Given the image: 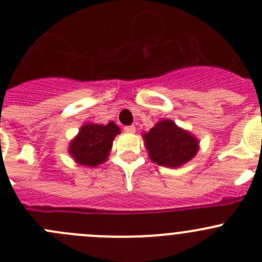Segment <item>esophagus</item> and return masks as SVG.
<instances>
[{"mask_svg": "<svg viewBox=\"0 0 262 262\" xmlns=\"http://www.w3.org/2000/svg\"><path fill=\"white\" fill-rule=\"evenodd\" d=\"M124 130L128 132V133H134V132H136V126H134V125H125V126H124Z\"/></svg>", "mask_w": 262, "mask_h": 262, "instance_id": "34e87169", "label": "esophagus"}]
</instances>
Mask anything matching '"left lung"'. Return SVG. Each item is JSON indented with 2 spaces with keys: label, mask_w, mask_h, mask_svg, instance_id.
Here are the masks:
<instances>
[{
  "label": "left lung",
  "mask_w": 262,
  "mask_h": 262,
  "mask_svg": "<svg viewBox=\"0 0 262 262\" xmlns=\"http://www.w3.org/2000/svg\"><path fill=\"white\" fill-rule=\"evenodd\" d=\"M144 142L149 159L167 167H178L185 164L199 149L197 139L188 132L178 128L171 120L157 123L144 134Z\"/></svg>",
  "instance_id": "1"
}]
</instances>
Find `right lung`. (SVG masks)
<instances>
[{
	"mask_svg": "<svg viewBox=\"0 0 262 262\" xmlns=\"http://www.w3.org/2000/svg\"><path fill=\"white\" fill-rule=\"evenodd\" d=\"M119 133L120 130L114 123L107 125L85 124L80 128L77 138L70 143V155L80 165L96 166L102 164L107 159L114 138Z\"/></svg>",
	"mask_w": 262,
	"mask_h": 262,
	"instance_id": "add662e5",
	"label": "right lung"
}]
</instances>
